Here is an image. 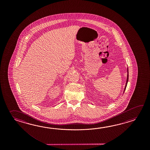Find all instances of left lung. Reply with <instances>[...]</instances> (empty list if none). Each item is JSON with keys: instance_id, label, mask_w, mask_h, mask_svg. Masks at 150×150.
<instances>
[{"instance_id": "1", "label": "left lung", "mask_w": 150, "mask_h": 150, "mask_svg": "<svg viewBox=\"0 0 150 150\" xmlns=\"http://www.w3.org/2000/svg\"><path fill=\"white\" fill-rule=\"evenodd\" d=\"M127 82H126V83H125V89H124V91H123V93L125 92V90L126 89V87H127V82H128V79H129V71H128V68L127 69Z\"/></svg>"}]
</instances>
